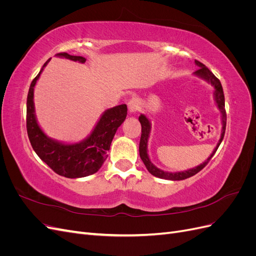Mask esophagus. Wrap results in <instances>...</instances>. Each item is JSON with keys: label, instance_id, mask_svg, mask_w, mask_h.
<instances>
[{"label": "esophagus", "instance_id": "1", "mask_svg": "<svg viewBox=\"0 0 256 256\" xmlns=\"http://www.w3.org/2000/svg\"><path fill=\"white\" fill-rule=\"evenodd\" d=\"M127 106H128V111H129L130 113H136L138 109H140L141 102H140V100H138V98L134 97V98H131V99L129 100Z\"/></svg>", "mask_w": 256, "mask_h": 256}]
</instances>
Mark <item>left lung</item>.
Instances as JSON below:
<instances>
[{
	"label": "left lung",
	"mask_w": 256,
	"mask_h": 256,
	"mask_svg": "<svg viewBox=\"0 0 256 256\" xmlns=\"http://www.w3.org/2000/svg\"><path fill=\"white\" fill-rule=\"evenodd\" d=\"M196 65L198 67V70L196 72H193L198 78H200L202 80L206 81L209 83L214 88V99L216 108H218L220 113H221V124H222V129H221V136L219 138V142L214 147V150L210 154V156L207 158L206 161H204L203 164H200V166L192 168L189 170H186V171H180V172H166L157 168L154 166L152 162L148 156V150H147V146H148V138L150 136V131H152V122L148 120V118L145 114H141L138 116V120L141 122L142 126V134H141V140H140V146H138V152H140V157L142 161L144 162V164L152 175L156 176L158 178H162V180H186V178H189L193 175H196L198 173L200 170H202L207 164L208 161L212 159V157L214 154V152L218 150L219 145L221 144L224 134H226V100H224V94H223V88L221 82L216 78L214 74L209 70V69L200 63L198 60L194 62Z\"/></svg>",
	"instance_id": "obj_1"
}]
</instances>
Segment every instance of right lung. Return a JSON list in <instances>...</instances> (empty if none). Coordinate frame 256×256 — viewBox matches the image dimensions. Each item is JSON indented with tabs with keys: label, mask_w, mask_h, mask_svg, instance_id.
<instances>
[{
	"label": "right lung",
	"mask_w": 256,
	"mask_h": 256,
	"mask_svg": "<svg viewBox=\"0 0 256 256\" xmlns=\"http://www.w3.org/2000/svg\"><path fill=\"white\" fill-rule=\"evenodd\" d=\"M56 56L79 62L81 64L86 60L83 56H74L68 53H58ZM50 60L44 64L28 90L26 130L30 145L37 156L60 176L80 178L95 174L108 158V152L110 150L116 130L126 120L127 106L120 104L106 110L100 115L90 134L79 142L67 143L50 138L38 124L34 104L35 85Z\"/></svg>",
	"instance_id": "add662e5"
}]
</instances>
